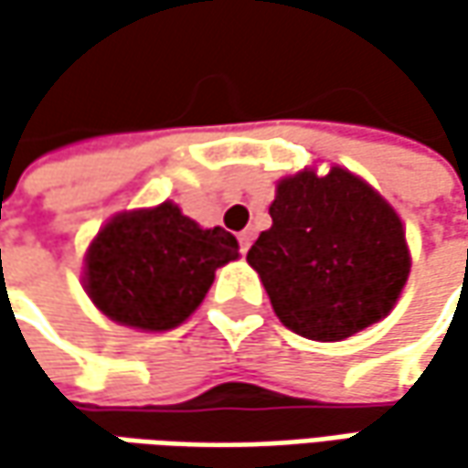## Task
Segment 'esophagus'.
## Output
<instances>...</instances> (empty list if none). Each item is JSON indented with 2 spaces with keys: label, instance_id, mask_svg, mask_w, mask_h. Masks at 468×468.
Wrapping results in <instances>:
<instances>
[{
  "label": "esophagus",
  "instance_id": "esophagus-1",
  "mask_svg": "<svg viewBox=\"0 0 468 468\" xmlns=\"http://www.w3.org/2000/svg\"><path fill=\"white\" fill-rule=\"evenodd\" d=\"M250 244H252V231H242V234H239V252H242V255H247Z\"/></svg>",
  "mask_w": 468,
  "mask_h": 468
}]
</instances>
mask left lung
I'll return each mask as SVG.
<instances>
[{
  "label": "left lung",
  "instance_id": "obj_1",
  "mask_svg": "<svg viewBox=\"0 0 468 468\" xmlns=\"http://www.w3.org/2000/svg\"><path fill=\"white\" fill-rule=\"evenodd\" d=\"M271 218L247 262L289 331L344 341L393 310L411 268L406 231L365 179L341 166L283 176Z\"/></svg>",
  "mask_w": 468,
  "mask_h": 468
}]
</instances>
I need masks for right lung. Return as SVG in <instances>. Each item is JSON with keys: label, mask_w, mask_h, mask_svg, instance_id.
<instances>
[{"label": "right lung", "mask_w": 468, "mask_h": 468, "mask_svg": "<svg viewBox=\"0 0 468 468\" xmlns=\"http://www.w3.org/2000/svg\"><path fill=\"white\" fill-rule=\"evenodd\" d=\"M239 258L234 234L203 229L179 206L124 210L85 252L82 283L106 317L137 331H169L206 299L216 271Z\"/></svg>", "instance_id": "add662e5"}]
</instances>
